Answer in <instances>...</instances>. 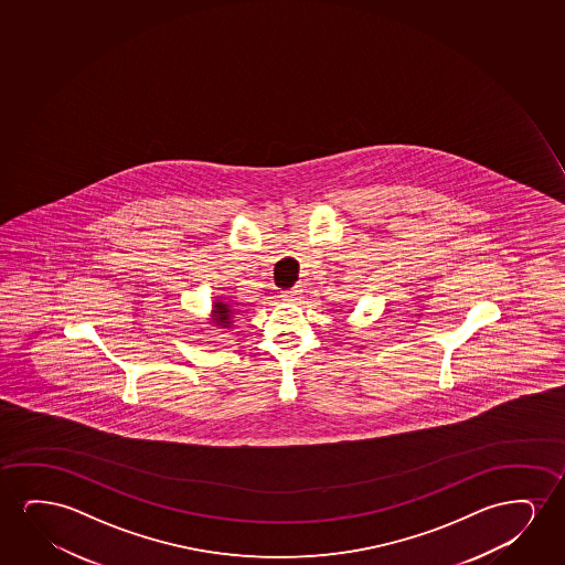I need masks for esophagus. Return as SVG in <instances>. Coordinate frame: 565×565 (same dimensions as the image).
Returning <instances> with one entry per match:
<instances>
[{
  "instance_id": "34e87169",
  "label": "esophagus",
  "mask_w": 565,
  "mask_h": 565,
  "mask_svg": "<svg viewBox=\"0 0 565 565\" xmlns=\"http://www.w3.org/2000/svg\"><path fill=\"white\" fill-rule=\"evenodd\" d=\"M301 287H294V289H289V291H284V294H281V299H284V301L291 302L299 301V297H301Z\"/></svg>"
}]
</instances>
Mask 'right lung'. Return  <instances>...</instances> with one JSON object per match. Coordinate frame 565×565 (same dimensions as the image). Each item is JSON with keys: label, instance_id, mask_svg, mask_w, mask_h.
Segmentation results:
<instances>
[{"label": "right lung", "instance_id": "1", "mask_svg": "<svg viewBox=\"0 0 565 565\" xmlns=\"http://www.w3.org/2000/svg\"><path fill=\"white\" fill-rule=\"evenodd\" d=\"M237 315V310L233 309L230 302L220 301L212 305V312H210V324L222 328V330H230L233 326V318Z\"/></svg>", "mask_w": 565, "mask_h": 565}]
</instances>
